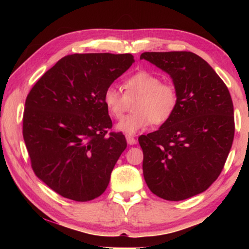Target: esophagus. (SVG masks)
I'll list each match as a JSON object with an SVG mask.
<instances>
[{
    "mask_svg": "<svg viewBox=\"0 0 249 249\" xmlns=\"http://www.w3.org/2000/svg\"><path fill=\"white\" fill-rule=\"evenodd\" d=\"M126 141H127L128 145H135L137 142V141L133 136H130V135H126Z\"/></svg>",
    "mask_w": 249,
    "mask_h": 249,
    "instance_id": "obj_1",
    "label": "esophagus"
}]
</instances>
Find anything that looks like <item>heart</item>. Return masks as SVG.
<instances>
[{
	"mask_svg": "<svg viewBox=\"0 0 249 249\" xmlns=\"http://www.w3.org/2000/svg\"><path fill=\"white\" fill-rule=\"evenodd\" d=\"M123 93L114 84H109L103 92L102 100L109 116L120 119L127 99L137 96L134 113L124 116L116 124V129L134 135L148 128L151 124L162 125L175 114L179 103L178 90L174 83L161 81L157 73L141 70L125 80Z\"/></svg>",
	"mask_w": 249,
	"mask_h": 249,
	"instance_id": "b5f03b06",
	"label": "heart"
}]
</instances>
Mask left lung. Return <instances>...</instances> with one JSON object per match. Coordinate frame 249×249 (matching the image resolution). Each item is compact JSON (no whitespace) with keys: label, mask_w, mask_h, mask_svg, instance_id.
Instances as JSON below:
<instances>
[{"label":"left lung","mask_w":249,"mask_h":249,"mask_svg":"<svg viewBox=\"0 0 249 249\" xmlns=\"http://www.w3.org/2000/svg\"><path fill=\"white\" fill-rule=\"evenodd\" d=\"M170 75L178 90L175 114L156 132L138 138L150 191L181 201L205 191L224 168L234 140L230 91L204 59L191 52L142 53Z\"/></svg>","instance_id":"left-lung-1"}]
</instances>
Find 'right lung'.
I'll return each instance as SVG.
<instances>
[{
    "instance_id": "add662e5",
    "label": "right lung",
    "mask_w": 249,
    "mask_h": 249,
    "mask_svg": "<svg viewBox=\"0 0 249 249\" xmlns=\"http://www.w3.org/2000/svg\"><path fill=\"white\" fill-rule=\"evenodd\" d=\"M133 62L130 53L69 54L29 91L23 137L32 168L61 196L87 202L107 188L127 142L122 133H107L102 95Z\"/></svg>"
}]
</instances>
